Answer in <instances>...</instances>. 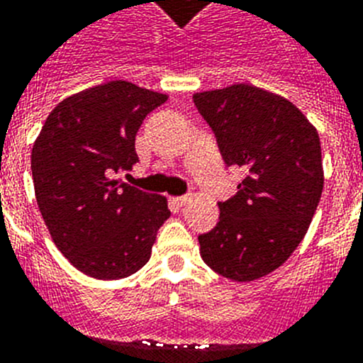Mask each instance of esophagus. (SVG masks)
Instances as JSON below:
<instances>
[{
	"instance_id": "esophagus-1",
	"label": "esophagus",
	"mask_w": 363,
	"mask_h": 363,
	"mask_svg": "<svg viewBox=\"0 0 363 363\" xmlns=\"http://www.w3.org/2000/svg\"><path fill=\"white\" fill-rule=\"evenodd\" d=\"M175 203L179 204V206H184L186 203H188V201H190V195H181V197H175Z\"/></svg>"
}]
</instances>
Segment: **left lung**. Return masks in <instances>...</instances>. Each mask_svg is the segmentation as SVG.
<instances>
[{
	"mask_svg": "<svg viewBox=\"0 0 363 363\" xmlns=\"http://www.w3.org/2000/svg\"><path fill=\"white\" fill-rule=\"evenodd\" d=\"M228 166L247 173L199 235L201 257L232 281L279 269L303 241L323 191L318 131L281 94L250 84L194 94Z\"/></svg>",
	"mask_w": 363,
	"mask_h": 363,
	"instance_id": "8db88e82",
	"label": "left lung"
}]
</instances>
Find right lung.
Instances as JSON below:
<instances>
[{"label":"right lung","mask_w":363,"mask_h":363,"mask_svg":"<svg viewBox=\"0 0 363 363\" xmlns=\"http://www.w3.org/2000/svg\"><path fill=\"white\" fill-rule=\"evenodd\" d=\"M166 100L125 80L100 84L62 100L34 140L38 208L58 250L86 276L122 279L150 261L168 199L113 175L137 164L138 128Z\"/></svg>","instance_id":"right-lung-1"}]
</instances>
